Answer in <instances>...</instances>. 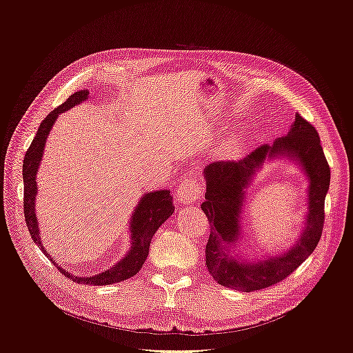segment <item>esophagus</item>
<instances>
[{"instance_id":"obj_1","label":"esophagus","mask_w":353,"mask_h":353,"mask_svg":"<svg viewBox=\"0 0 353 353\" xmlns=\"http://www.w3.org/2000/svg\"><path fill=\"white\" fill-rule=\"evenodd\" d=\"M203 194V187L200 181L196 176H190L187 179L181 181V184L176 188L175 199L181 205H191V203L197 201Z\"/></svg>"}]
</instances>
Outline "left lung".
<instances>
[{"label":"left lung","mask_w":353,"mask_h":353,"mask_svg":"<svg viewBox=\"0 0 353 353\" xmlns=\"http://www.w3.org/2000/svg\"><path fill=\"white\" fill-rule=\"evenodd\" d=\"M288 158L308 181L304 228L284 252L244 259L239 250L242 212L247 188L261 166L272 159ZM206 179L201 210L209 219L206 266L218 284L240 292H253L280 283L315 250L324 225V201L330 187V168L315 128L301 114L290 132L270 145H261L239 162H213L203 172Z\"/></svg>","instance_id":"obj_1"}]
</instances>
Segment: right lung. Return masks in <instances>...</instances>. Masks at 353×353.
<instances>
[{
    "label": "right lung",
    "instance_id": "1",
    "mask_svg": "<svg viewBox=\"0 0 353 353\" xmlns=\"http://www.w3.org/2000/svg\"><path fill=\"white\" fill-rule=\"evenodd\" d=\"M90 97L88 90H81L78 92L72 94L70 97L60 104L57 109L52 110L44 121L41 122L37 135L32 141L30 147L23 159V184H25V219L26 225L29 230V234L32 236V240L38 245V248L44 252L47 258L56 263L54 259L51 258V254L47 253L46 248L42 245L41 234L38 227V219L35 213V199L38 194V185H37V174L41 165L42 156H44V148L48 134L51 131L52 125L57 121L60 113H65L66 110L73 109L74 105L81 104L82 101H87ZM174 201L172 196H170L169 190H156L145 193L138 205L135 206L132 215L130 218V249H128L123 258L116 262L109 270H104L103 272H99L90 276H78L74 274L68 272L65 268L57 265V268L65 274L68 279L81 283V284H90V285H109L114 283H121L128 279H131L138 271L141 270L143 263L145 262L148 256V249H150L152 239L159 230V227L174 213Z\"/></svg>",
    "mask_w": 353,
    "mask_h": 353
}]
</instances>
